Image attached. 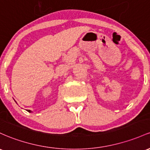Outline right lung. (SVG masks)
<instances>
[{
    "label": "right lung",
    "mask_w": 150,
    "mask_h": 150,
    "mask_svg": "<svg viewBox=\"0 0 150 150\" xmlns=\"http://www.w3.org/2000/svg\"><path fill=\"white\" fill-rule=\"evenodd\" d=\"M27 111H28V112H32V111H30V110H28Z\"/></svg>",
    "instance_id": "obj_1"
}]
</instances>
